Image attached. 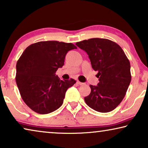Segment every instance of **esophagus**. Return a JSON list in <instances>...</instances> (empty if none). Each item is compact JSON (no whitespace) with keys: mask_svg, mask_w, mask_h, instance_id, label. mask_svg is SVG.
<instances>
[{"mask_svg":"<svg viewBox=\"0 0 148 148\" xmlns=\"http://www.w3.org/2000/svg\"><path fill=\"white\" fill-rule=\"evenodd\" d=\"M76 83L78 84V85H83V84H84V83H82V82H80V81H77V82H76Z\"/></svg>","mask_w":148,"mask_h":148,"instance_id":"esophagus-1","label":"esophagus"}]
</instances>
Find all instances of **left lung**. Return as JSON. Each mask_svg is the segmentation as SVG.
I'll use <instances>...</instances> for the list:
<instances>
[{
	"label": "left lung",
	"mask_w": 148,
	"mask_h": 148,
	"mask_svg": "<svg viewBox=\"0 0 148 148\" xmlns=\"http://www.w3.org/2000/svg\"><path fill=\"white\" fill-rule=\"evenodd\" d=\"M76 45L88 55L92 67L98 71V86L90 85L91 92L85 97L86 104L97 112H111L126 94L132 76L130 63L122 48L106 38H94Z\"/></svg>",
	"instance_id": "1"
}]
</instances>
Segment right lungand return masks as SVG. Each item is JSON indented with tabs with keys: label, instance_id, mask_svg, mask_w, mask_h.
I'll return each instance as SVG.
<instances>
[{
	"label": "right lung",
	"instance_id": "obj_1",
	"mask_svg": "<svg viewBox=\"0 0 148 148\" xmlns=\"http://www.w3.org/2000/svg\"><path fill=\"white\" fill-rule=\"evenodd\" d=\"M77 47L72 43L41 41L26 48L16 63V82L26 105L40 114L60 108L68 88L76 80H61L56 70L64 64L65 56Z\"/></svg>",
	"mask_w": 148,
	"mask_h": 148
}]
</instances>
